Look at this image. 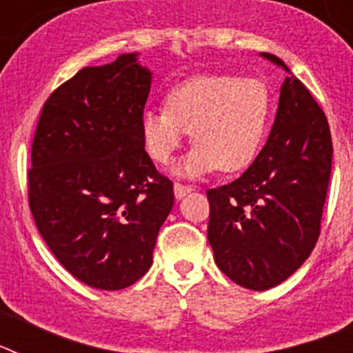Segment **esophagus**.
Returning a JSON list of instances; mask_svg holds the SVG:
<instances>
[{
    "label": "esophagus",
    "mask_w": 353,
    "mask_h": 353,
    "mask_svg": "<svg viewBox=\"0 0 353 353\" xmlns=\"http://www.w3.org/2000/svg\"><path fill=\"white\" fill-rule=\"evenodd\" d=\"M173 191H174V196H176V199H182L183 196L189 194V192L192 191V187L191 185H182V183H174L173 185Z\"/></svg>",
    "instance_id": "1"
}]
</instances>
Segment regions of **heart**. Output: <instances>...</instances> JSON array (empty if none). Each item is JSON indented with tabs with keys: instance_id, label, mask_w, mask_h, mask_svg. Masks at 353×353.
<instances>
[{
	"instance_id": "b5f03b06",
	"label": "heart",
	"mask_w": 353,
	"mask_h": 353,
	"mask_svg": "<svg viewBox=\"0 0 353 353\" xmlns=\"http://www.w3.org/2000/svg\"><path fill=\"white\" fill-rule=\"evenodd\" d=\"M270 117L272 95L261 79L196 76L170 90L166 109L141 114V139L152 161L168 164L191 134L196 148L179 174L239 173L260 154Z\"/></svg>"
}]
</instances>
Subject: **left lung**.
I'll return each instance as SVG.
<instances>
[{"label": "left lung", "mask_w": 353, "mask_h": 353, "mask_svg": "<svg viewBox=\"0 0 353 353\" xmlns=\"http://www.w3.org/2000/svg\"><path fill=\"white\" fill-rule=\"evenodd\" d=\"M261 56L290 74L277 56ZM330 168L325 113L290 74L263 150L242 176L207 191L208 242L215 263L232 281L263 292L310 258L320 236Z\"/></svg>", "instance_id": "8db88e82"}]
</instances>
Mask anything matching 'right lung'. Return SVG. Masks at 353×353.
Returning <instances> with one entry per match:
<instances>
[{"mask_svg":"<svg viewBox=\"0 0 353 353\" xmlns=\"http://www.w3.org/2000/svg\"><path fill=\"white\" fill-rule=\"evenodd\" d=\"M152 72L138 52L84 67L49 95L31 146L28 198L40 235L84 285L121 290L152 267L173 183L141 139Z\"/></svg>","mask_w":353,"mask_h":353,"instance_id":"right-lung-1","label":"right lung"}]
</instances>
